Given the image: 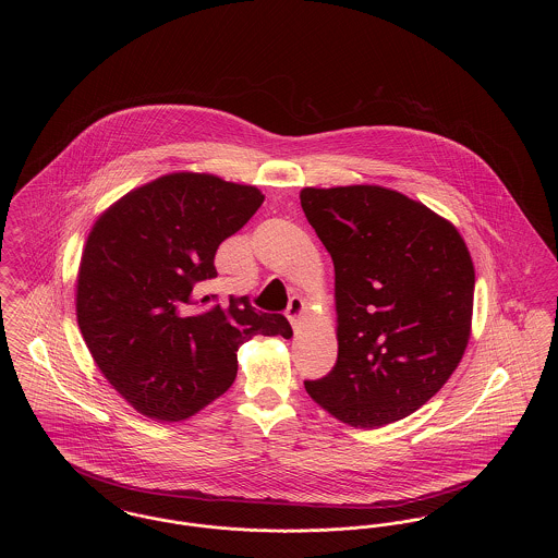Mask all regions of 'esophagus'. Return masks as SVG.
I'll return each instance as SVG.
<instances>
[{
	"instance_id": "esophagus-1",
	"label": "esophagus",
	"mask_w": 558,
	"mask_h": 558,
	"mask_svg": "<svg viewBox=\"0 0 558 558\" xmlns=\"http://www.w3.org/2000/svg\"><path fill=\"white\" fill-rule=\"evenodd\" d=\"M303 314H305V303H303V299L292 296L291 303H289V310H287V318L291 322L292 328H296V326H299V322L303 318Z\"/></svg>"
}]
</instances>
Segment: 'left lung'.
I'll return each mask as SVG.
<instances>
[{"mask_svg": "<svg viewBox=\"0 0 558 558\" xmlns=\"http://www.w3.org/2000/svg\"><path fill=\"white\" fill-rule=\"evenodd\" d=\"M299 198L335 264L339 341L335 368L305 389L345 425H391L448 383L469 345V246L446 217L391 187H303Z\"/></svg>", "mask_w": 558, "mask_h": 558, "instance_id": "left-lung-1", "label": "left lung"}]
</instances>
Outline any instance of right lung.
Masks as SVG:
<instances>
[{"mask_svg": "<svg viewBox=\"0 0 558 558\" xmlns=\"http://www.w3.org/2000/svg\"><path fill=\"white\" fill-rule=\"evenodd\" d=\"M262 190L175 171L133 187L89 230L77 274V324L96 366L140 414L186 421L223 396L236 351L255 335L291 339L289 319L198 296L217 246L264 203Z\"/></svg>", "mask_w": 558, "mask_h": 558, "instance_id": "right-lung-1", "label": "right lung"}]
</instances>
